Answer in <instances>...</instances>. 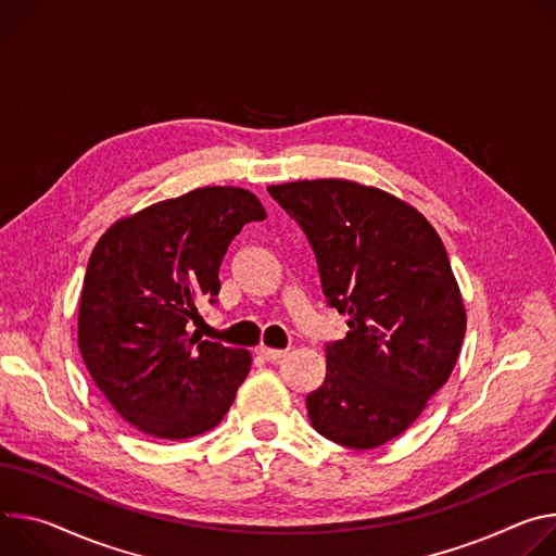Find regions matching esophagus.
I'll return each instance as SVG.
<instances>
[{
    "instance_id": "esophagus-1",
    "label": "esophagus",
    "mask_w": 556,
    "mask_h": 556,
    "mask_svg": "<svg viewBox=\"0 0 556 556\" xmlns=\"http://www.w3.org/2000/svg\"><path fill=\"white\" fill-rule=\"evenodd\" d=\"M258 353H261L267 362H278L280 357H285V353H287V351H285V349H269V346H261V349H258Z\"/></svg>"
}]
</instances>
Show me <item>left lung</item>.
Instances as JSON below:
<instances>
[{
  "label": "left lung",
  "mask_w": 556,
  "mask_h": 556,
  "mask_svg": "<svg viewBox=\"0 0 556 556\" xmlns=\"http://www.w3.org/2000/svg\"><path fill=\"white\" fill-rule=\"evenodd\" d=\"M316 254L327 304L346 338L327 342V378L306 395L318 433L378 448L419 417L453 374L466 312L438 231L366 185L320 178L267 188Z\"/></svg>",
  "instance_id": "1"
}]
</instances>
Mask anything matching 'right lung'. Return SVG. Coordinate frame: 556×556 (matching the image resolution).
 <instances>
[{
    "label": "right lung",
    "instance_id": "right-lung-1",
    "mask_svg": "<svg viewBox=\"0 0 556 556\" xmlns=\"http://www.w3.org/2000/svg\"><path fill=\"white\" fill-rule=\"evenodd\" d=\"M240 188H201L114 223L97 242L79 302V351L112 408L159 440L214 428L252 355L190 333L216 304L218 269L247 223L265 220Z\"/></svg>",
    "mask_w": 556,
    "mask_h": 556
}]
</instances>
